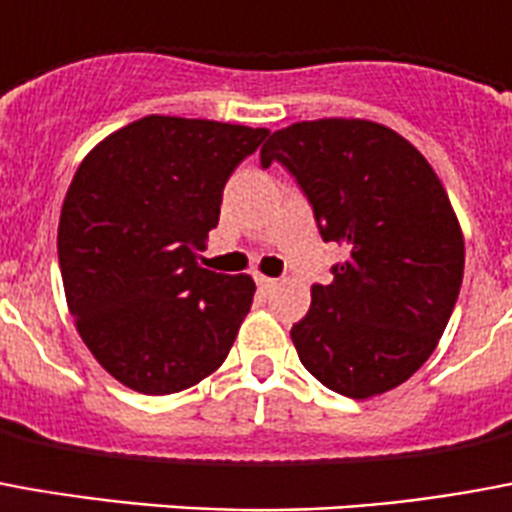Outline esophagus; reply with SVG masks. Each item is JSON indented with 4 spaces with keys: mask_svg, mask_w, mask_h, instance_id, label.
Here are the masks:
<instances>
[{
    "mask_svg": "<svg viewBox=\"0 0 512 512\" xmlns=\"http://www.w3.org/2000/svg\"><path fill=\"white\" fill-rule=\"evenodd\" d=\"M255 282L260 285V290H274V287L279 285V279H271V276H263V274H257Z\"/></svg>",
    "mask_w": 512,
    "mask_h": 512,
    "instance_id": "esophagus-1",
    "label": "esophagus"
}]
</instances>
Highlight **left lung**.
I'll return each mask as SVG.
<instances>
[{
  "label": "left lung",
  "mask_w": 512,
  "mask_h": 512,
  "mask_svg": "<svg viewBox=\"0 0 512 512\" xmlns=\"http://www.w3.org/2000/svg\"><path fill=\"white\" fill-rule=\"evenodd\" d=\"M260 162H282L325 241L347 249L290 331L306 372L350 399L393 391L429 361L464 279V233L442 181L410 140L369 119L295 121Z\"/></svg>",
  "instance_id": "1"
}]
</instances>
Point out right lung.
<instances>
[{"label":"right lung","instance_id":"obj_1","mask_svg":"<svg viewBox=\"0 0 512 512\" xmlns=\"http://www.w3.org/2000/svg\"><path fill=\"white\" fill-rule=\"evenodd\" d=\"M266 135L151 113L102 138L75 170L56 238L64 295L83 344L121 385L168 396L225 363L255 282L198 260L225 181Z\"/></svg>","mask_w":512,"mask_h":512}]
</instances>
